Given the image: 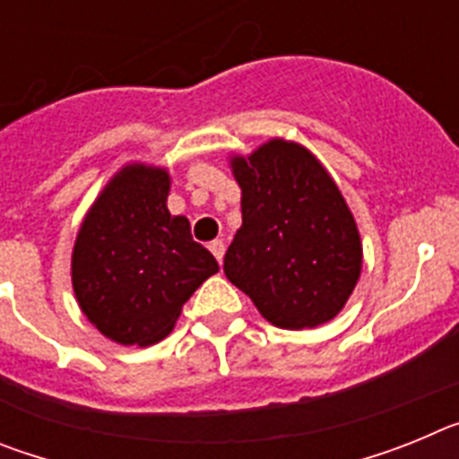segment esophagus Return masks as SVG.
<instances>
[{
	"mask_svg": "<svg viewBox=\"0 0 459 459\" xmlns=\"http://www.w3.org/2000/svg\"><path fill=\"white\" fill-rule=\"evenodd\" d=\"M209 250L213 253V257H216L218 262L222 264V257H225V243H222L221 238H216V241L209 243Z\"/></svg>",
	"mask_w": 459,
	"mask_h": 459,
	"instance_id": "1",
	"label": "esophagus"
}]
</instances>
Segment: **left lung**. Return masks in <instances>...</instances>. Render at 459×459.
I'll use <instances>...</instances> for the list:
<instances>
[{
	"label": "left lung",
	"instance_id": "left-lung-1",
	"mask_svg": "<svg viewBox=\"0 0 459 459\" xmlns=\"http://www.w3.org/2000/svg\"><path fill=\"white\" fill-rule=\"evenodd\" d=\"M230 165L243 222L225 253L227 280L273 326L331 322L363 264L359 227L331 174L306 147L280 137Z\"/></svg>",
	"mask_w": 459,
	"mask_h": 459
}]
</instances>
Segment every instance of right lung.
<instances>
[{
  "label": "right lung",
  "instance_id": "1",
  "mask_svg": "<svg viewBox=\"0 0 459 459\" xmlns=\"http://www.w3.org/2000/svg\"><path fill=\"white\" fill-rule=\"evenodd\" d=\"M165 168H121L80 225L71 259L73 291L84 317L119 344L163 340L181 307L218 262L193 241L190 222L168 211Z\"/></svg>",
  "mask_w": 459,
  "mask_h": 459
}]
</instances>
